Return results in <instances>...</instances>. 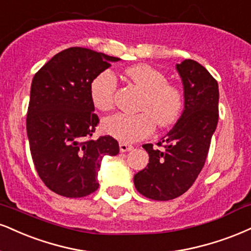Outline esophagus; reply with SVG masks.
Segmentation results:
<instances>
[{
    "mask_svg": "<svg viewBox=\"0 0 251 251\" xmlns=\"http://www.w3.org/2000/svg\"><path fill=\"white\" fill-rule=\"evenodd\" d=\"M119 150H120V152H122V153H125V152H128V151L133 150V146H132V145L125 144V143H120L119 144Z\"/></svg>",
    "mask_w": 251,
    "mask_h": 251,
    "instance_id": "esophagus-1",
    "label": "esophagus"
}]
</instances>
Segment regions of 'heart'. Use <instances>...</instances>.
Listing matches in <instances>:
<instances>
[{
    "label": "heart",
    "instance_id": "b5f03b06",
    "mask_svg": "<svg viewBox=\"0 0 251 251\" xmlns=\"http://www.w3.org/2000/svg\"><path fill=\"white\" fill-rule=\"evenodd\" d=\"M132 83L144 90L137 114L116 113L105 118L101 129L123 143H134L149 137L154 131L155 122L160 126L170 125L179 116L183 96L176 85L167 83L162 72L147 64H138L125 70ZM117 78L111 71H102L90 85V97L97 110L110 111L114 105Z\"/></svg>",
    "mask_w": 251,
    "mask_h": 251
}]
</instances>
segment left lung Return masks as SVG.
Returning <instances> with one entry per match:
<instances>
[{"mask_svg": "<svg viewBox=\"0 0 251 251\" xmlns=\"http://www.w3.org/2000/svg\"><path fill=\"white\" fill-rule=\"evenodd\" d=\"M183 85V111L173 128L158 145H143L150 160L134 175L137 191L158 201L173 200L191 188L206 162L210 140L219 122V84L201 64L185 59L176 64Z\"/></svg>", "mask_w": 251, "mask_h": 251, "instance_id": "1", "label": "left lung"}]
</instances>
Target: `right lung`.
Returning a JSON list of instances; mask_svg holds the SVG:
<instances>
[{
	"label": "right lung",
	"instance_id": "1",
	"mask_svg": "<svg viewBox=\"0 0 251 251\" xmlns=\"http://www.w3.org/2000/svg\"><path fill=\"white\" fill-rule=\"evenodd\" d=\"M119 60L74 47L53 56L34 76L26 114L30 152L39 177L56 194L83 198L97 191L102 158L119 153L110 135L90 139L99 123L90 85Z\"/></svg>",
	"mask_w": 251,
	"mask_h": 251
}]
</instances>
